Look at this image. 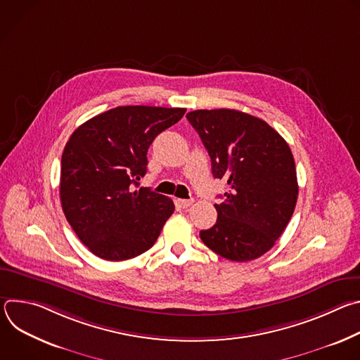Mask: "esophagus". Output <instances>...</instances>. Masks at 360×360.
I'll list each match as a JSON object with an SVG mask.
<instances>
[{"label": "esophagus", "mask_w": 360, "mask_h": 360, "mask_svg": "<svg viewBox=\"0 0 360 360\" xmlns=\"http://www.w3.org/2000/svg\"><path fill=\"white\" fill-rule=\"evenodd\" d=\"M192 203H193V200H192V199H178V200H176V205H178L179 208H182V210L189 208Z\"/></svg>", "instance_id": "esophagus-1"}]
</instances>
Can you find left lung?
I'll use <instances>...</instances> for the list:
<instances>
[{"instance_id":"1","label":"left lung","mask_w":360,"mask_h":360,"mask_svg":"<svg viewBox=\"0 0 360 360\" xmlns=\"http://www.w3.org/2000/svg\"><path fill=\"white\" fill-rule=\"evenodd\" d=\"M188 121L207 148L212 174L228 192L215 203L217 224L202 242L222 258L248 262L266 253L289 224L297 200L293 155L265 121L236 110H198Z\"/></svg>"}]
</instances>
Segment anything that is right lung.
Wrapping results in <instances>:
<instances>
[{
  "instance_id": "right-lung-1",
  "label": "right lung",
  "mask_w": 360,
  "mask_h": 360,
  "mask_svg": "<svg viewBox=\"0 0 360 360\" xmlns=\"http://www.w3.org/2000/svg\"><path fill=\"white\" fill-rule=\"evenodd\" d=\"M185 108L128 105L102 112L70 136L61 158L60 196L65 218L98 258L125 261L158 239L174 202L139 188L146 152Z\"/></svg>"
}]
</instances>
